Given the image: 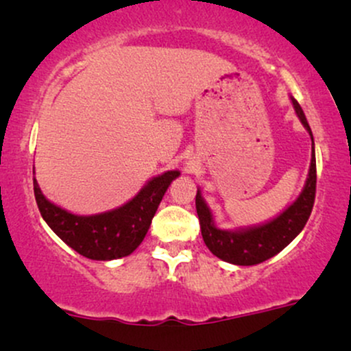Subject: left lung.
Returning a JSON list of instances; mask_svg holds the SVG:
<instances>
[{
	"instance_id": "8db88e82",
	"label": "left lung",
	"mask_w": 351,
	"mask_h": 351,
	"mask_svg": "<svg viewBox=\"0 0 351 351\" xmlns=\"http://www.w3.org/2000/svg\"><path fill=\"white\" fill-rule=\"evenodd\" d=\"M294 109L298 117L301 119L304 128L309 130L306 116H304L301 106L296 99H293ZM315 184H317V170H315V154H314V138H312V160L307 176L306 186L302 193L285 213L280 214L271 222L263 226L252 227L247 230H221L214 226L213 214L204 199L201 197V191L197 189L196 194V210L199 217L201 234L206 247L209 248L217 258L227 263L240 265V267H252V265L263 263L265 260L280 253L282 248L296 239V235L304 229L307 219H309L315 199Z\"/></svg>"
}]
</instances>
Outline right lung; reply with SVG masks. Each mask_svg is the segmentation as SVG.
Segmentation results:
<instances>
[{
    "label": "right lung",
    "instance_id": "obj_1",
    "mask_svg": "<svg viewBox=\"0 0 351 351\" xmlns=\"http://www.w3.org/2000/svg\"><path fill=\"white\" fill-rule=\"evenodd\" d=\"M180 171H167L150 180L128 204L96 214L75 216L45 199L34 178V196L44 221L55 234L80 255L90 260H116L128 256L149 232L165 191Z\"/></svg>",
    "mask_w": 351,
    "mask_h": 351
}]
</instances>
